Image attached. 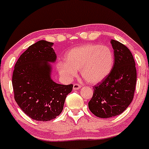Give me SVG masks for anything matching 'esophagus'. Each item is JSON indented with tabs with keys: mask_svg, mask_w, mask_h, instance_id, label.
I'll return each instance as SVG.
<instances>
[{
	"mask_svg": "<svg viewBox=\"0 0 149 149\" xmlns=\"http://www.w3.org/2000/svg\"><path fill=\"white\" fill-rule=\"evenodd\" d=\"M80 87L81 85L79 84H78V83H75V84H74V85H73V89H74V90L80 89Z\"/></svg>",
	"mask_w": 149,
	"mask_h": 149,
	"instance_id": "34e87169",
	"label": "esophagus"
}]
</instances>
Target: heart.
I'll use <instances>...</instances> for the list:
<instances>
[{
    "mask_svg": "<svg viewBox=\"0 0 149 149\" xmlns=\"http://www.w3.org/2000/svg\"><path fill=\"white\" fill-rule=\"evenodd\" d=\"M65 63L58 65L60 74L68 79L73 78L80 70L83 79L90 84L100 82L109 74L114 57L107 46L87 44L72 49L67 54Z\"/></svg>",
    "mask_w": 149,
    "mask_h": 149,
    "instance_id": "obj_1",
    "label": "heart"
}]
</instances>
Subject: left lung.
Returning a JSON list of instances; mask_svg holds the SVG:
<instances>
[{
    "label": "left lung",
    "instance_id": "1",
    "mask_svg": "<svg viewBox=\"0 0 149 149\" xmlns=\"http://www.w3.org/2000/svg\"><path fill=\"white\" fill-rule=\"evenodd\" d=\"M114 63L109 74L94 86L92 99L88 103L93 114L109 118L121 114L134 98L136 82V69L132 52L122 43L111 41Z\"/></svg>",
    "mask_w": 149,
    "mask_h": 149
}]
</instances>
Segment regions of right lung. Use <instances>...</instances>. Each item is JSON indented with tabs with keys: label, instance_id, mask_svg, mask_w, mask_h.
Listing matches in <instances>:
<instances>
[{
	"label": "right lung",
	"instance_id": "right-lung-1",
	"mask_svg": "<svg viewBox=\"0 0 149 149\" xmlns=\"http://www.w3.org/2000/svg\"><path fill=\"white\" fill-rule=\"evenodd\" d=\"M52 42L40 40L20 56L12 77L14 99L25 114L36 121L55 119L63 109L67 95L73 84H57L50 78L55 62Z\"/></svg>",
	"mask_w": 149,
	"mask_h": 149
}]
</instances>
